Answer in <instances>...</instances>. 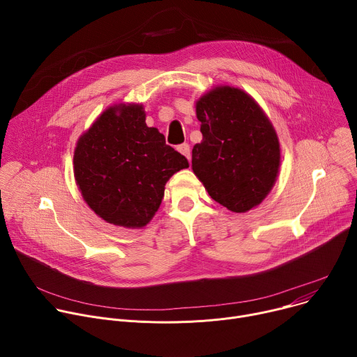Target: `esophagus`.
<instances>
[{
	"instance_id": "obj_1",
	"label": "esophagus",
	"mask_w": 357,
	"mask_h": 357,
	"mask_svg": "<svg viewBox=\"0 0 357 357\" xmlns=\"http://www.w3.org/2000/svg\"><path fill=\"white\" fill-rule=\"evenodd\" d=\"M178 151L181 152V154H183L188 160H190V146L188 142H183L181 145H178Z\"/></svg>"
}]
</instances>
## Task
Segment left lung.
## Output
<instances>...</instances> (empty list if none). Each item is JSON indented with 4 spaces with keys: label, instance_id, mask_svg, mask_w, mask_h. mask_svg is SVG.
I'll use <instances>...</instances> for the list:
<instances>
[{
    "label": "left lung",
    "instance_id": "8db88e82",
    "mask_svg": "<svg viewBox=\"0 0 357 357\" xmlns=\"http://www.w3.org/2000/svg\"><path fill=\"white\" fill-rule=\"evenodd\" d=\"M203 139L192 169L213 200L236 213L260 205L280 168V142L260 106L240 89L222 86L196 103Z\"/></svg>",
    "mask_w": 357,
    "mask_h": 357
}]
</instances>
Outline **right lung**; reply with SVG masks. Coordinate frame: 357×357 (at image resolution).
Wrapping results in <instances>:
<instances>
[{
    "label": "right lung",
    "instance_id": "obj_1",
    "mask_svg": "<svg viewBox=\"0 0 357 357\" xmlns=\"http://www.w3.org/2000/svg\"><path fill=\"white\" fill-rule=\"evenodd\" d=\"M75 178L83 199L103 220L142 227L158 211L167 181L188 160L145 124L139 105L107 109L77 141Z\"/></svg>",
    "mask_w": 357,
    "mask_h": 357
}]
</instances>
